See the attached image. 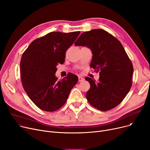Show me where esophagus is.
<instances>
[{
	"label": "esophagus",
	"mask_w": 150,
	"mask_h": 150,
	"mask_svg": "<svg viewBox=\"0 0 150 150\" xmlns=\"http://www.w3.org/2000/svg\"><path fill=\"white\" fill-rule=\"evenodd\" d=\"M84 78H83V77H81V76H79V81H84Z\"/></svg>",
	"instance_id": "1"
}]
</instances>
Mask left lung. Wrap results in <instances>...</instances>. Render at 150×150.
I'll use <instances>...</instances> for the list:
<instances>
[{"label": "left lung", "instance_id": "obj_1", "mask_svg": "<svg viewBox=\"0 0 150 150\" xmlns=\"http://www.w3.org/2000/svg\"><path fill=\"white\" fill-rule=\"evenodd\" d=\"M86 47L93 53L90 67L100 71L98 81L91 78L86 97L91 105L101 111H108L125 99L132 86V64L121 42L108 32L96 29L84 32L75 43Z\"/></svg>", "mask_w": 150, "mask_h": 150}]
</instances>
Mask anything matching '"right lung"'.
<instances>
[{
  "mask_svg": "<svg viewBox=\"0 0 150 150\" xmlns=\"http://www.w3.org/2000/svg\"><path fill=\"white\" fill-rule=\"evenodd\" d=\"M80 33L50 32L35 39L23 54L20 74L23 88L35 105L44 111L54 112L62 107L79 80L76 75L69 74L58 81L55 73L56 66L64 63L66 51Z\"/></svg>",
  "mask_w": 150,
  "mask_h": 150,
  "instance_id": "right-lung-1",
  "label": "right lung"
}]
</instances>
